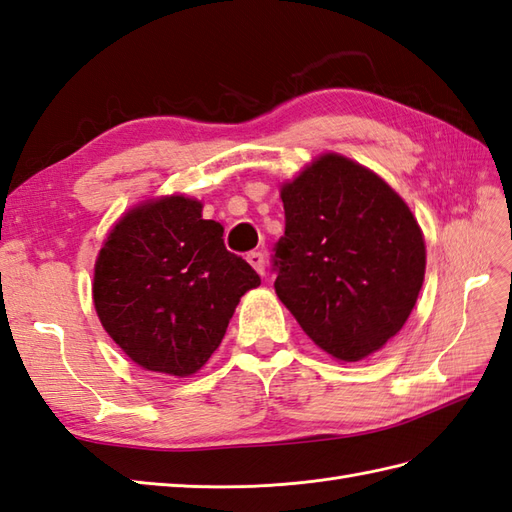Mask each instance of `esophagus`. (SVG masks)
Wrapping results in <instances>:
<instances>
[{"instance_id": "obj_1", "label": "esophagus", "mask_w": 512, "mask_h": 512, "mask_svg": "<svg viewBox=\"0 0 512 512\" xmlns=\"http://www.w3.org/2000/svg\"><path fill=\"white\" fill-rule=\"evenodd\" d=\"M246 261H248V264H251L259 274H264V272H266V259H264V253L251 251V253L246 255Z\"/></svg>"}]
</instances>
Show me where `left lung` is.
<instances>
[{"mask_svg":"<svg viewBox=\"0 0 512 512\" xmlns=\"http://www.w3.org/2000/svg\"><path fill=\"white\" fill-rule=\"evenodd\" d=\"M285 233L274 290L303 331L339 361L396 335L424 283L426 246L411 209L372 170L322 155L281 188Z\"/></svg>","mask_w":512,"mask_h":512,"instance_id":"1","label":"left lung"}]
</instances>
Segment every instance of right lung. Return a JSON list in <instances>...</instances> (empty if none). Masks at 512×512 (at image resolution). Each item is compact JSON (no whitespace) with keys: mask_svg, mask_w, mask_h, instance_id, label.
Segmentation results:
<instances>
[{"mask_svg":"<svg viewBox=\"0 0 512 512\" xmlns=\"http://www.w3.org/2000/svg\"><path fill=\"white\" fill-rule=\"evenodd\" d=\"M201 203L168 196L125 214L103 244L93 298L103 329L151 372L190 376L220 346L240 298L261 283L229 253Z\"/></svg>","mask_w":512,"mask_h":512,"instance_id":"obj_1","label":"right lung"}]
</instances>
